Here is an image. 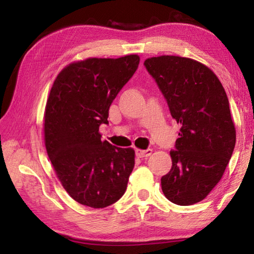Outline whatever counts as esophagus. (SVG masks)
Wrapping results in <instances>:
<instances>
[{"label":"esophagus","instance_id":"1","mask_svg":"<svg viewBox=\"0 0 254 254\" xmlns=\"http://www.w3.org/2000/svg\"><path fill=\"white\" fill-rule=\"evenodd\" d=\"M151 153H152L151 149H148V150L136 149L135 150V154H136L137 158H147L149 156H151Z\"/></svg>","mask_w":254,"mask_h":254}]
</instances>
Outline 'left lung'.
<instances>
[{
	"label": "left lung",
	"mask_w": 254,
	"mask_h": 254,
	"mask_svg": "<svg viewBox=\"0 0 254 254\" xmlns=\"http://www.w3.org/2000/svg\"><path fill=\"white\" fill-rule=\"evenodd\" d=\"M144 66L180 124L162 191L174 204H196L220 183L235 147L225 89L213 70L195 59L163 55L145 59Z\"/></svg>",
	"instance_id": "1"
}]
</instances>
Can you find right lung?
<instances>
[{"label":"right lung","instance_id":"right-lung-1","mask_svg":"<svg viewBox=\"0 0 254 254\" xmlns=\"http://www.w3.org/2000/svg\"><path fill=\"white\" fill-rule=\"evenodd\" d=\"M139 63L137 55L78 60L63 68L51 86L46 150L60 184L81 205L104 208L126 192L135 152L102 141L100 126Z\"/></svg>","mask_w":254,"mask_h":254}]
</instances>
